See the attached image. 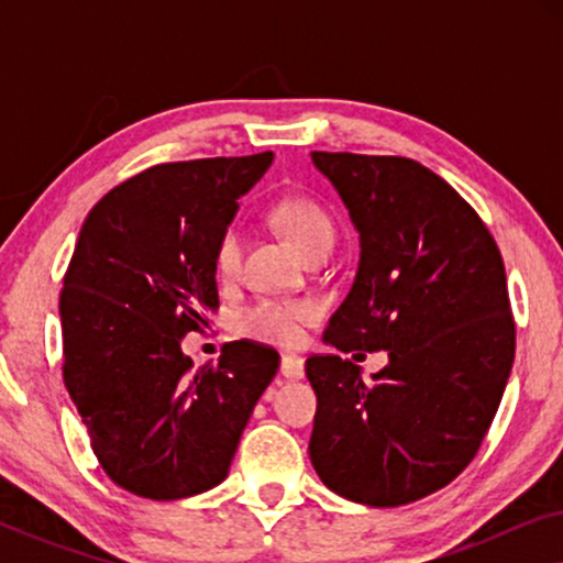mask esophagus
<instances>
[{
	"instance_id": "esophagus-1",
	"label": "esophagus",
	"mask_w": 563,
	"mask_h": 563,
	"mask_svg": "<svg viewBox=\"0 0 563 563\" xmlns=\"http://www.w3.org/2000/svg\"><path fill=\"white\" fill-rule=\"evenodd\" d=\"M282 374L287 379H302L305 376V358L295 353H282Z\"/></svg>"
}]
</instances>
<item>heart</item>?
<instances>
[{
	"instance_id": "obj_1",
	"label": "heart",
	"mask_w": 563,
	"mask_h": 563,
	"mask_svg": "<svg viewBox=\"0 0 563 563\" xmlns=\"http://www.w3.org/2000/svg\"><path fill=\"white\" fill-rule=\"evenodd\" d=\"M274 220L287 233L297 251L305 253L318 249L322 243L333 245L335 225L330 214L320 205L310 199L291 197L282 199L274 207ZM243 256V228L238 222L222 230L218 243H214V272L220 276H233L241 266ZM318 318V307L312 302H297V299H258L243 307L235 314V333L251 341L274 343V345H295L302 338L305 325Z\"/></svg>"
}]
</instances>
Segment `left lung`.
<instances>
[{
	"mask_svg": "<svg viewBox=\"0 0 563 563\" xmlns=\"http://www.w3.org/2000/svg\"><path fill=\"white\" fill-rule=\"evenodd\" d=\"M312 164L361 243L322 341L389 353L374 382L335 353L307 358L312 466L353 503H415L472 464L503 399L515 358L503 256L474 207L418 161L312 151Z\"/></svg>",
	"mask_w": 563,
	"mask_h": 563,
	"instance_id": "1",
	"label": "left lung"
}]
</instances>
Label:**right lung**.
<instances>
[{
  "instance_id": "obj_1",
  "label": "right lung",
  "mask_w": 563,
  "mask_h": 563,
  "mask_svg": "<svg viewBox=\"0 0 563 563\" xmlns=\"http://www.w3.org/2000/svg\"><path fill=\"white\" fill-rule=\"evenodd\" d=\"M274 153L161 164L84 220L60 291L64 382L91 451L118 487L181 499L228 476L279 353L225 343L191 368L181 338L220 307L214 243Z\"/></svg>"
}]
</instances>
